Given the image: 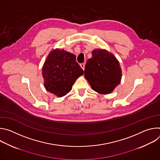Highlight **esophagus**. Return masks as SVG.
Here are the masks:
<instances>
[{
    "instance_id": "obj_1",
    "label": "esophagus",
    "mask_w": 160,
    "mask_h": 160,
    "mask_svg": "<svg viewBox=\"0 0 160 160\" xmlns=\"http://www.w3.org/2000/svg\"><path fill=\"white\" fill-rule=\"evenodd\" d=\"M80 66L82 68V69L84 70V69H85V64L83 63H81V64H80Z\"/></svg>"
}]
</instances>
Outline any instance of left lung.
<instances>
[{
	"label": "left lung",
	"instance_id": "8db88e82",
	"mask_svg": "<svg viewBox=\"0 0 160 160\" xmlns=\"http://www.w3.org/2000/svg\"><path fill=\"white\" fill-rule=\"evenodd\" d=\"M85 64L84 76L94 91L101 94L112 92L122 80L118 60L106 49H96Z\"/></svg>",
	"mask_w": 160,
	"mask_h": 160
}]
</instances>
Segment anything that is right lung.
Wrapping results in <instances>:
<instances>
[{"label": "right lung", "mask_w": 160, "mask_h": 160, "mask_svg": "<svg viewBox=\"0 0 160 160\" xmlns=\"http://www.w3.org/2000/svg\"><path fill=\"white\" fill-rule=\"evenodd\" d=\"M43 86L48 92L61 98L70 92L75 80L83 75L76 56L64 49L52 50L42 66Z\"/></svg>", "instance_id": "add662e5"}]
</instances>
